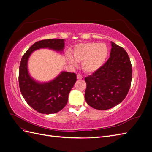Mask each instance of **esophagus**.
<instances>
[{
    "label": "esophagus",
    "mask_w": 152,
    "mask_h": 152,
    "mask_svg": "<svg viewBox=\"0 0 152 152\" xmlns=\"http://www.w3.org/2000/svg\"><path fill=\"white\" fill-rule=\"evenodd\" d=\"M77 77L78 79H82V78H83V75H82L80 74H77Z\"/></svg>",
    "instance_id": "1"
}]
</instances>
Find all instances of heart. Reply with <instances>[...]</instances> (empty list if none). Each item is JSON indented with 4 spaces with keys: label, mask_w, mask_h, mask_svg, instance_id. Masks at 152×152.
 Here are the masks:
<instances>
[{
    "label": "heart",
    "mask_w": 152,
    "mask_h": 152,
    "mask_svg": "<svg viewBox=\"0 0 152 152\" xmlns=\"http://www.w3.org/2000/svg\"><path fill=\"white\" fill-rule=\"evenodd\" d=\"M108 49L104 44L87 42L76 45L73 50V56L66 55L68 61L73 66L77 65V61H82L83 70L87 73H93L102 66L107 58Z\"/></svg>",
    "instance_id": "1"
}]
</instances>
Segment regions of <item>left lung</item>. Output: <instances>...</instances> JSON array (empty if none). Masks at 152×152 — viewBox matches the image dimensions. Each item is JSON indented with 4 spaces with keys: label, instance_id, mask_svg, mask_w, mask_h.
<instances>
[{
    "label": "left lung",
    "instance_id": "left-lung-1",
    "mask_svg": "<svg viewBox=\"0 0 152 152\" xmlns=\"http://www.w3.org/2000/svg\"><path fill=\"white\" fill-rule=\"evenodd\" d=\"M112 46L107 62L85 78L86 101L97 110H108L121 103L131 84L132 70L128 54L113 42Z\"/></svg>",
    "mask_w": 152,
    "mask_h": 152
}]
</instances>
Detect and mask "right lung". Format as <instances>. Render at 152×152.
Listing matches in <instances>:
<instances>
[{
	"label": "right lung",
	"instance_id": "add662e5",
	"mask_svg": "<svg viewBox=\"0 0 152 152\" xmlns=\"http://www.w3.org/2000/svg\"><path fill=\"white\" fill-rule=\"evenodd\" d=\"M64 39H52L36 42L23 56L19 69V86L24 99L37 112L51 114L60 111L65 107L68 94L77 81L75 73L63 72L56 79L48 83L40 84L30 77L27 61L31 53L40 48H49L61 51Z\"/></svg>",
	"mask_w": 152,
	"mask_h": 152
}]
</instances>
